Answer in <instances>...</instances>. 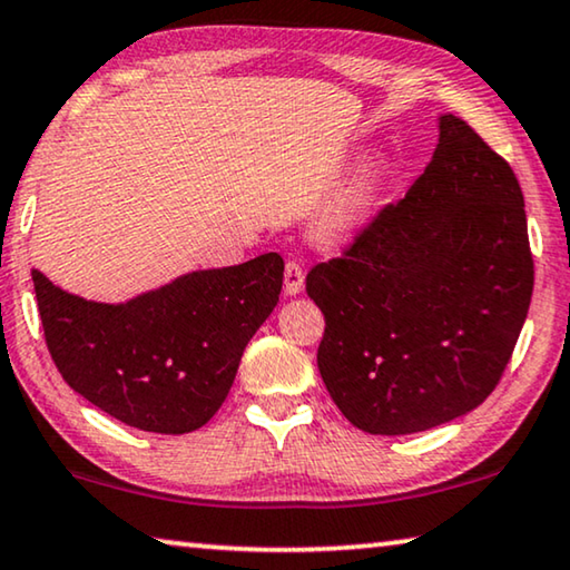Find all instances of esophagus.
Masks as SVG:
<instances>
[{
	"label": "esophagus",
	"instance_id": "esophagus-1",
	"mask_svg": "<svg viewBox=\"0 0 570 570\" xmlns=\"http://www.w3.org/2000/svg\"><path fill=\"white\" fill-rule=\"evenodd\" d=\"M303 285H305V269H303L301 262L291 259L285 265V293L287 295L303 293Z\"/></svg>",
	"mask_w": 570,
	"mask_h": 570
}]
</instances>
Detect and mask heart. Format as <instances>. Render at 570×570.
<instances>
[{"label": "heart", "mask_w": 570, "mask_h": 570, "mask_svg": "<svg viewBox=\"0 0 570 570\" xmlns=\"http://www.w3.org/2000/svg\"><path fill=\"white\" fill-rule=\"evenodd\" d=\"M380 170L374 163H362L331 190L318 212V234L326 242H348L370 224Z\"/></svg>", "instance_id": "1"}]
</instances>
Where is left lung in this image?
Segmentation results:
<instances>
[{
    "mask_svg": "<svg viewBox=\"0 0 570 570\" xmlns=\"http://www.w3.org/2000/svg\"><path fill=\"white\" fill-rule=\"evenodd\" d=\"M528 216L510 165L441 114L425 173L305 291L326 315L318 370L358 431L451 423L497 387L532 297Z\"/></svg>",
    "mask_w": 570,
    "mask_h": 570,
    "instance_id": "8db88e82",
    "label": "left lung"
}]
</instances>
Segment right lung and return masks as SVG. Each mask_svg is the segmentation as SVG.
<instances>
[{
	"instance_id": "add662e5",
	"label": "right lung",
	"mask_w": 570,
	"mask_h": 570,
	"mask_svg": "<svg viewBox=\"0 0 570 570\" xmlns=\"http://www.w3.org/2000/svg\"><path fill=\"white\" fill-rule=\"evenodd\" d=\"M277 252L196 269L127 303L60 291L32 269L48 352L68 387L147 433L198 431L229 395L242 354L283 291Z\"/></svg>"
}]
</instances>
